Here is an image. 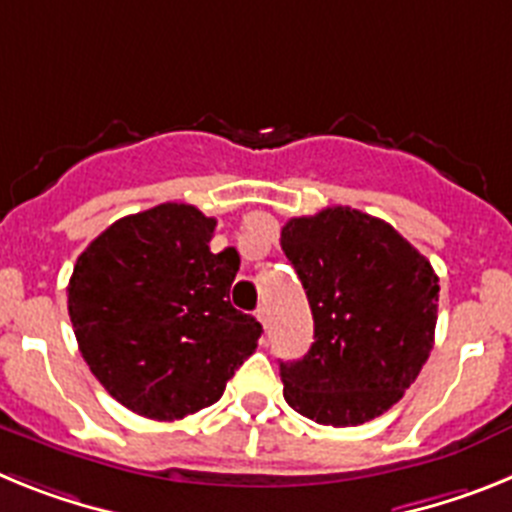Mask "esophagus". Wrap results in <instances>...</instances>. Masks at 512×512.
<instances>
[{
  "mask_svg": "<svg viewBox=\"0 0 512 512\" xmlns=\"http://www.w3.org/2000/svg\"><path fill=\"white\" fill-rule=\"evenodd\" d=\"M256 318H259V323L266 328V323H269V320H266V307H259V310H256Z\"/></svg>",
  "mask_w": 512,
  "mask_h": 512,
  "instance_id": "obj_1",
  "label": "esophagus"
}]
</instances>
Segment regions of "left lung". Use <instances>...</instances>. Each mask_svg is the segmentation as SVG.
I'll return each instance as SVG.
<instances>
[{
    "label": "left lung",
    "instance_id": "left-lung-1",
    "mask_svg": "<svg viewBox=\"0 0 512 512\" xmlns=\"http://www.w3.org/2000/svg\"><path fill=\"white\" fill-rule=\"evenodd\" d=\"M282 251L315 320L300 361L279 364L289 408L320 425H361L405 395L433 348L438 277L390 223L351 207L292 217Z\"/></svg>",
    "mask_w": 512,
    "mask_h": 512
}]
</instances>
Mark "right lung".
<instances>
[{
  "instance_id": "obj_1",
  "label": "right lung",
  "mask_w": 512,
  "mask_h": 512,
  "mask_svg": "<svg viewBox=\"0 0 512 512\" xmlns=\"http://www.w3.org/2000/svg\"><path fill=\"white\" fill-rule=\"evenodd\" d=\"M217 220L166 202L120 217L76 259L69 318L84 361L120 405L179 420L215 405L264 333L230 305L238 251H210Z\"/></svg>"
}]
</instances>
